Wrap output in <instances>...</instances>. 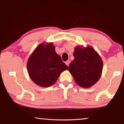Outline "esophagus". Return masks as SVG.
Returning a JSON list of instances; mask_svg holds the SVG:
<instances>
[{"label":"esophagus","mask_w":124,"mask_h":124,"mask_svg":"<svg viewBox=\"0 0 124 124\" xmlns=\"http://www.w3.org/2000/svg\"><path fill=\"white\" fill-rule=\"evenodd\" d=\"M65 63L66 64V65H67V66H69V64H70V60L67 61L65 62Z\"/></svg>","instance_id":"1"}]
</instances>
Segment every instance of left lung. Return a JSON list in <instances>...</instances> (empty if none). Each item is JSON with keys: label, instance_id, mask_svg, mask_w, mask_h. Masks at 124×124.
Returning <instances> with one entry per match:
<instances>
[{"label": "left lung", "instance_id": "left-lung-1", "mask_svg": "<svg viewBox=\"0 0 124 124\" xmlns=\"http://www.w3.org/2000/svg\"><path fill=\"white\" fill-rule=\"evenodd\" d=\"M74 60L68 70L77 84L88 88L97 83L101 76L103 62L97 52L91 46H77L73 54Z\"/></svg>", "mask_w": 124, "mask_h": 124}]
</instances>
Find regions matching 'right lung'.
<instances>
[{
    "label": "right lung",
    "instance_id": "add662e5",
    "mask_svg": "<svg viewBox=\"0 0 124 124\" xmlns=\"http://www.w3.org/2000/svg\"><path fill=\"white\" fill-rule=\"evenodd\" d=\"M27 70L33 82L41 87L54 84L60 73L68 70L61 57L56 53L52 43L41 44L33 52L27 62Z\"/></svg>",
    "mask_w": 124,
    "mask_h": 124
}]
</instances>
